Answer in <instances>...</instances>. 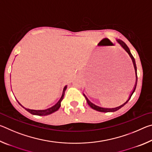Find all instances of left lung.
<instances>
[{
    "instance_id": "obj_1",
    "label": "left lung",
    "mask_w": 152,
    "mask_h": 152,
    "mask_svg": "<svg viewBox=\"0 0 152 152\" xmlns=\"http://www.w3.org/2000/svg\"><path fill=\"white\" fill-rule=\"evenodd\" d=\"M117 42L119 43V44L122 46V48L124 49V50L127 51V53L129 54V56H130V58H132V61H133V66H134V68H135V76H136V81H135V86H134V88H133V90L132 93L129 95V99L126 101V102H125L124 103L121 104L120 106L119 107H115V108H103V107H99L97 106V105L94 104L91 102V101H89L88 99V98L86 96V95L84 94V96H85L86 99V101H87V103L88 104V105L90 107H91L92 109H93L94 110H96L97 111H99V112H103V113H107V112H115V111H117L119 109H120L121 108H122L124 105H125L127 103V102L129 101V99H131V97L133 94V92H135V88H136V86H137V67H136V64H135V59L133 58V56H132V53H131V51L129 50V49L127 47V45L125 44V43L123 42L122 40L121 39H117Z\"/></svg>"
}]
</instances>
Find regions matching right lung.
I'll return each instance as SVG.
<instances>
[{
  "label": "right lung",
  "instance_id": "right-lung-1",
  "mask_svg": "<svg viewBox=\"0 0 152 152\" xmlns=\"http://www.w3.org/2000/svg\"><path fill=\"white\" fill-rule=\"evenodd\" d=\"M67 88V86H65L63 90V92H62V94H61V96L60 98V99L59 100L58 102L56 103V104L53 105V107H51L50 108H48L47 109H45V110H33V109H27V108L24 107L23 106L22 104H20L19 103V102L17 101V102H19V104L22 107H23L24 109L27 110L28 112L30 113L32 115H39V116H45V115H50L51 113H54L56 111H57V110L60 109V107L61 106V102L62 101L63 99H64V94H65V91Z\"/></svg>",
  "mask_w": 152,
  "mask_h": 152
}]
</instances>
